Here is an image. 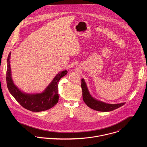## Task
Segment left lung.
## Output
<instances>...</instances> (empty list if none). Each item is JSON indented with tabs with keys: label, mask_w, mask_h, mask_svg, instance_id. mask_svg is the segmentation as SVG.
Segmentation results:
<instances>
[{
	"label": "left lung",
	"mask_w": 147,
	"mask_h": 147,
	"mask_svg": "<svg viewBox=\"0 0 147 147\" xmlns=\"http://www.w3.org/2000/svg\"><path fill=\"white\" fill-rule=\"evenodd\" d=\"M81 86L83 91V98L84 102L88 107L94 110L103 112L110 111L117 109L125 104V102L116 104H107L93 97L89 93L84 79H82Z\"/></svg>",
	"instance_id": "8db88e82"
}]
</instances>
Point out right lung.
<instances>
[{
  "label": "right lung",
  "instance_id": "1",
  "mask_svg": "<svg viewBox=\"0 0 147 147\" xmlns=\"http://www.w3.org/2000/svg\"><path fill=\"white\" fill-rule=\"evenodd\" d=\"M11 54L10 52L7 58L6 81L9 92L16 100L25 109L34 112L47 110L56 105L59 100L58 82L67 75L68 71H60L41 93H26L17 87L12 80L10 65Z\"/></svg>",
  "mask_w": 147,
  "mask_h": 147
}]
</instances>
